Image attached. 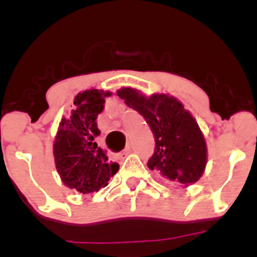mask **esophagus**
<instances>
[{"mask_svg": "<svg viewBox=\"0 0 257 257\" xmlns=\"http://www.w3.org/2000/svg\"><path fill=\"white\" fill-rule=\"evenodd\" d=\"M129 153H131V146H126L125 149L123 150V151L119 153V155H118V158H120V159H124V158L126 157V156L129 155Z\"/></svg>", "mask_w": 257, "mask_h": 257, "instance_id": "obj_1", "label": "esophagus"}]
</instances>
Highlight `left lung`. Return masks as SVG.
<instances>
[{"mask_svg": "<svg viewBox=\"0 0 257 257\" xmlns=\"http://www.w3.org/2000/svg\"><path fill=\"white\" fill-rule=\"evenodd\" d=\"M117 95L137 110L155 137V153L147 166L174 184L192 185L202 178L208 162L204 135L181 101L169 94L146 96L140 90L123 87Z\"/></svg>", "mask_w": 257, "mask_h": 257, "instance_id": "8db88e82", "label": "left lung"}]
</instances>
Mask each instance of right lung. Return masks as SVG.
Wrapping results in <instances>:
<instances>
[{
  "label": "right lung",
  "instance_id": "right-lung-1",
  "mask_svg": "<svg viewBox=\"0 0 257 257\" xmlns=\"http://www.w3.org/2000/svg\"><path fill=\"white\" fill-rule=\"evenodd\" d=\"M110 95V91L94 88L81 91L71 113L59 123L53 145L55 168L63 184L79 193L98 192L119 169L95 143L100 135L96 118Z\"/></svg>",
  "mask_w": 257,
  "mask_h": 257
}]
</instances>
